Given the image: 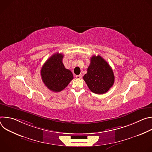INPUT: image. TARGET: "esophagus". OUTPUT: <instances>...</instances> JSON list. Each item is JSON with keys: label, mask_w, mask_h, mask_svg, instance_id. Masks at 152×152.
<instances>
[{"label": "esophagus", "mask_w": 152, "mask_h": 152, "mask_svg": "<svg viewBox=\"0 0 152 152\" xmlns=\"http://www.w3.org/2000/svg\"><path fill=\"white\" fill-rule=\"evenodd\" d=\"M82 75H76V79H81L82 78Z\"/></svg>", "instance_id": "34e87169"}]
</instances>
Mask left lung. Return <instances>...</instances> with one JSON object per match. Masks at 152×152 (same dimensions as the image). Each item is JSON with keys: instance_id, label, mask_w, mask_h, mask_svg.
<instances>
[{"instance_id": "8db88e82", "label": "left lung", "mask_w": 152, "mask_h": 152, "mask_svg": "<svg viewBox=\"0 0 152 152\" xmlns=\"http://www.w3.org/2000/svg\"><path fill=\"white\" fill-rule=\"evenodd\" d=\"M114 79L113 69L102 57L99 55L91 57L83 80L93 93L97 94L106 93L113 85Z\"/></svg>"}]
</instances>
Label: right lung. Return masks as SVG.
Listing matches in <instances>:
<instances>
[{"instance_id": "right-lung-1", "label": "right lung", "mask_w": 152, "mask_h": 152, "mask_svg": "<svg viewBox=\"0 0 152 152\" xmlns=\"http://www.w3.org/2000/svg\"><path fill=\"white\" fill-rule=\"evenodd\" d=\"M63 57L62 53H55L46 61L41 70L42 82L53 92L63 90L73 79L72 72L64 66Z\"/></svg>"}]
</instances>
